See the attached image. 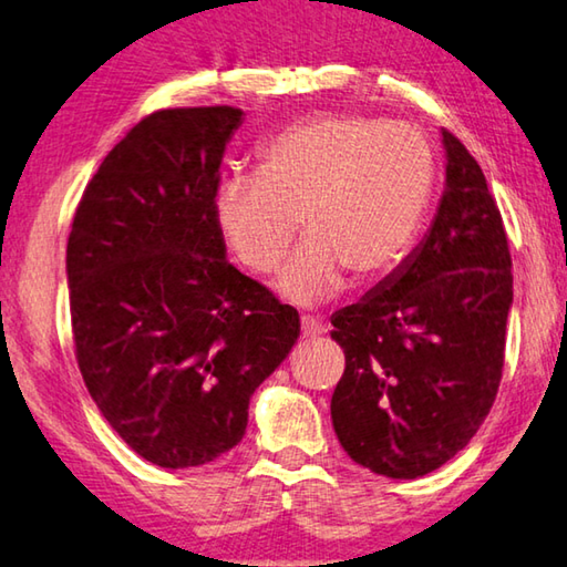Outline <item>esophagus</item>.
<instances>
[{"mask_svg": "<svg viewBox=\"0 0 567 567\" xmlns=\"http://www.w3.org/2000/svg\"><path fill=\"white\" fill-rule=\"evenodd\" d=\"M323 333H327V323L323 321L313 319V317L301 319V337L303 339H319V337H323Z\"/></svg>", "mask_w": 567, "mask_h": 567, "instance_id": "esophagus-1", "label": "esophagus"}]
</instances>
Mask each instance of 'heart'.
<instances>
[{
	"label": "heart",
	"mask_w": 567,
	"mask_h": 567,
	"mask_svg": "<svg viewBox=\"0 0 567 567\" xmlns=\"http://www.w3.org/2000/svg\"><path fill=\"white\" fill-rule=\"evenodd\" d=\"M437 183V155L420 127L354 113L313 115L258 151L256 175L213 193V218L250 274L281 264L301 220V248L278 291L319 303L396 271L420 234Z\"/></svg>",
	"instance_id": "1"
}]
</instances>
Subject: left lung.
<instances>
[{
	"label": "left lung",
	"mask_w": 567,
	"mask_h": 567,
	"mask_svg": "<svg viewBox=\"0 0 567 567\" xmlns=\"http://www.w3.org/2000/svg\"><path fill=\"white\" fill-rule=\"evenodd\" d=\"M447 178L420 246L331 317L347 367L331 422L357 465L394 480L442 467L475 437L505 364L513 258L475 157L442 130Z\"/></svg>",
	"instance_id": "obj_1"
}]
</instances>
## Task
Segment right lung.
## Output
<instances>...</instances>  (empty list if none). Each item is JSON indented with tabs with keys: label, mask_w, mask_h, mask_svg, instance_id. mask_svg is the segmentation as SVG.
<instances>
[{
	"label": "right lung",
	"mask_w": 567,
	"mask_h": 567,
	"mask_svg": "<svg viewBox=\"0 0 567 567\" xmlns=\"http://www.w3.org/2000/svg\"><path fill=\"white\" fill-rule=\"evenodd\" d=\"M238 107L143 117L92 175L68 238L74 357L90 396L157 467L244 440L248 402L289 357L299 313L226 261L213 218Z\"/></svg>",
	"instance_id": "obj_1"
}]
</instances>
